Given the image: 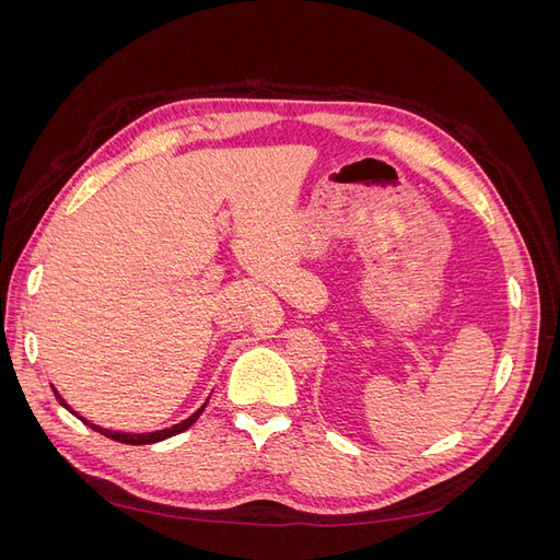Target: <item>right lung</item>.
<instances>
[{
  "label": "right lung",
  "instance_id": "obj_1",
  "mask_svg": "<svg viewBox=\"0 0 560 560\" xmlns=\"http://www.w3.org/2000/svg\"><path fill=\"white\" fill-rule=\"evenodd\" d=\"M56 393V389H54ZM56 399L65 406V409H70V406L65 404V399L56 393ZM208 404V401H206ZM206 404L200 406V409L191 416V418H186V420H182V422H177V425H173L171 430H159V432H144V434H128V432H112V430H105V428H97V425H93V422H89V420H83L86 422L89 428H93L95 432H100V434H105V436H109V439H114V442H121V444H132V446H142V444H156V442H163V439H167V436H175V434H179V432H184L186 428H191L194 422L200 418V413H202V409H206Z\"/></svg>",
  "mask_w": 560,
  "mask_h": 560
}]
</instances>
